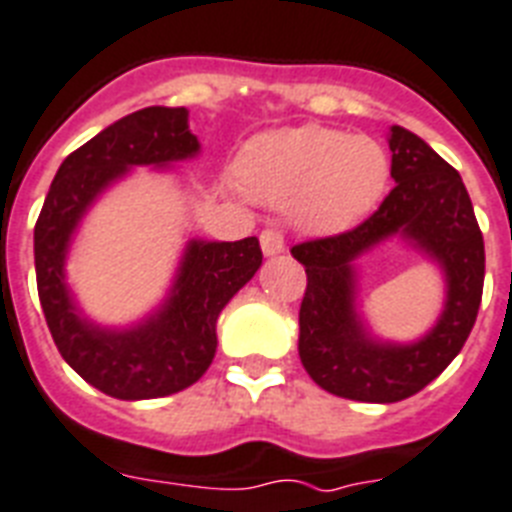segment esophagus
I'll return each mask as SVG.
<instances>
[{
  "label": "esophagus",
  "instance_id": "1",
  "mask_svg": "<svg viewBox=\"0 0 512 512\" xmlns=\"http://www.w3.org/2000/svg\"><path fill=\"white\" fill-rule=\"evenodd\" d=\"M260 247H263L265 257L281 255L284 252V234L278 228H265L263 234H260Z\"/></svg>",
  "mask_w": 512,
  "mask_h": 512
}]
</instances>
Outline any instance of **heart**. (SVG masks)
I'll return each mask as SVG.
<instances>
[{
  "label": "heart",
  "instance_id": "heart-1",
  "mask_svg": "<svg viewBox=\"0 0 512 512\" xmlns=\"http://www.w3.org/2000/svg\"><path fill=\"white\" fill-rule=\"evenodd\" d=\"M239 173L252 197L286 205L297 228L334 234L384 194L389 155L368 136L323 126L281 128L249 141Z\"/></svg>",
  "mask_w": 512,
  "mask_h": 512
}]
</instances>
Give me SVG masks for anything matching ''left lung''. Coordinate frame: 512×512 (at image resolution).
Masks as SVG:
<instances>
[{
  "mask_svg": "<svg viewBox=\"0 0 512 512\" xmlns=\"http://www.w3.org/2000/svg\"><path fill=\"white\" fill-rule=\"evenodd\" d=\"M394 189L376 213L352 231L292 247L305 265L299 307V360L315 384L355 402H400L421 392L463 350L484 292V236L463 178L434 149L392 126ZM400 235L445 276V307L415 343H386L356 313L354 260Z\"/></svg>",
  "mask_w": 512,
  "mask_h": 512,
  "instance_id": "obj_1",
  "label": "left lung"
}]
</instances>
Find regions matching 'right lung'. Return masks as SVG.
<instances>
[{
  "mask_svg": "<svg viewBox=\"0 0 512 512\" xmlns=\"http://www.w3.org/2000/svg\"><path fill=\"white\" fill-rule=\"evenodd\" d=\"M197 155L186 107L131 112L65 157L33 228L36 286L54 344L83 381L115 400H155L199 381L218 350L220 310L263 265L257 236L189 239L168 294L147 318L110 328L78 307L65 263L91 205L131 168L168 170Z\"/></svg>",
  "mask_w": 512,
  "mask_h": 512,
  "instance_id": "add662e5",
  "label": "right lung"
}]
</instances>
